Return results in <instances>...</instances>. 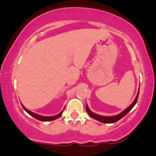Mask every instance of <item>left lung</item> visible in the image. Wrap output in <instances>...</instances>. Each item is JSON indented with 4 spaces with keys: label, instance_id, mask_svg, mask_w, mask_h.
I'll return each instance as SVG.
<instances>
[{
    "label": "left lung",
    "instance_id": "8db88e82",
    "mask_svg": "<svg viewBox=\"0 0 156 156\" xmlns=\"http://www.w3.org/2000/svg\"><path fill=\"white\" fill-rule=\"evenodd\" d=\"M139 94V92H138L137 95H136V97L134 101L132 103V104L130 105V106H128L126 109H125L122 112H121L120 114H117V115H116V116H113V117H104V116H101V115H99V114H95V113L91 112V110L89 108L88 105H87V107H86V110H87V112L88 113V114L91 117L93 118V119H96V120L101 122L114 123V122H117L118 120H119L120 119H122L123 117H125V116L126 115V114H128V113L133 108V106L136 105V102H137Z\"/></svg>",
    "mask_w": 156,
    "mask_h": 156
}]
</instances>
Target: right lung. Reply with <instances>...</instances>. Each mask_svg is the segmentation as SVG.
Masks as SVG:
<instances>
[{"instance_id":"1","label":"right lung","mask_w":156,"mask_h":156,"mask_svg":"<svg viewBox=\"0 0 156 156\" xmlns=\"http://www.w3.org/2000/svg\"><path fill=\"white\" fill-rule=\"evenodd\" d=\"M21 105H22L23 108H24V110L26 111V112L27 113H28V114H29L30 115L32 116V117H33L34 118H35V119H38V120H39V121H43V122H48V121L54 120V119H57V118L60 117L61 116H62V112H64V108H64V110H63V111H62V112H61L58 114H57V115H55V116H51V117H44V116L39 115V114H35V113H34V112H31V111L28 110V109H27V108H26V107H24V105H23V104H21Z\"/></svg>"}]
</instances>
